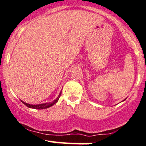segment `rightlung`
Returning <instances> with one entry per match:
<instances>
[{"label":"right lung","instance_id":"right-lung-1","mask_svg":"<svg viewBox=\"0 0 146 146\" xmlns=\"http://www.w3.org/2000/svg\"><path fill=\"white\" fill-rule=\"evenodd\" d=\"M61 93H62V92H60V95H59V96L57 98V99H55V100L54 101V102H50V103L42 104H37V105H33V104H29L25 103V102H23V101H21V102H22L25 105V106H27V107H29V108H32V109H47V108L50 107V106H52V105H54V104L57 103V101H58V99H59V98L60 97V95H61Z\"/></svg>","mask_w":146,"mask_h":146}]
</instances>
